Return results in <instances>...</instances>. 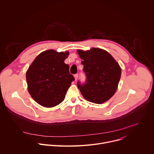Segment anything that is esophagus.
Instances as JSON below:
<instances>
[{
    "label": "esophagus",
    "instance_id": "1",
    "mask_svg": "<svg viewBox=\"0 0 154 154\" xmlns=\"http://www.w3.org/2000/svg\"><path fill=\"white\" fill-rule=\"evenodd\" d=\"M78 76H79L78 74H74V77H75V80H77V79H78Z\"/></svg>",
    "mask_w": 154,
    "mask_h": 154
}]
</instances>
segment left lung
Here are the masks:
<instances>
[{"label": "left lung", "instance_id": "left-lung-1", "mask_svg": "<svg viewBox=\"0 0 154 154\" xmlns=\"http://www.w3.org/2000/svg\"><path fill=\"white\" fill-rule=\"evenodd\" d=\"M83 60L85 82H77L78 88L83 97L95 103H102L115 93L121 75V69L114 58L105 50L92 48L78 50Z\"/></svg>", "mask_w": 154, "mask_h": 154}]
</instances>
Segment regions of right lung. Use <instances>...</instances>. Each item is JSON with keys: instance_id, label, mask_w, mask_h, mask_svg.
Masks as SVG:
<instances>
[{"instance_id": "right-lung-1", "label": "right lung", "mask_w": 154, "mask_h": 154, "mask_svg": "<svg viewBox=\"0 0 154 154\" xmlns=\"http://www.w3.org/2000/svg\"><path fill=\"white\" fill-rule=\"evenodd\" d=\"M68 52L48 50L39 54L26 72L28 90L32 98L45 107L62 102L74 81L69 66L64 63Z\"/></svg>"}]
</instances>
